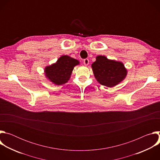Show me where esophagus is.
<instances>
[{
  "mask_svg": "<svg viewBox=\"0 0 160 160\" xmlns=\"http://www.w3.org/2000/svg\"><path fill=\"white\" fill-rule=\"evenodd\" d=\"M83 64L85 66H87L89 64V60L88 59H85L83 60Z\"/></svg>",
  "mask_w": 160,
  "mask_h": 160,
  "instance_id": "obj_1",
  "label": "esophagus"
}]
</instances>
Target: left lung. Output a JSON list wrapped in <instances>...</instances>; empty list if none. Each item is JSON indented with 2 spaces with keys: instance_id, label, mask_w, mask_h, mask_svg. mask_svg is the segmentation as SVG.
<instances>
[{
  "instance_id": "1",
  "label": "left lung",
  "mask_w": 160,
  "mask_h": 160,
  "mask_svg": "<svg viewBox=\"0 0 160 160\" xmlns=\"http://www.w3.org/2000/svg\"><path fill=\"white\" fill-rule=\"evenodd\" d=\"M92 68L97 81L108 87L118 85L127 75L123 62L109 59L104 56H98L96 61L92 64Z\"/></svg>"
}]
</instances>
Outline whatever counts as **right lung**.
I'll return each mask as SVG.
<instances>
[{
  "label": "right lung",
  "instance_id": "add662e5",
  "mask_svg": "<svg viewBox=\"0 0 160 160\" xmlns=\"http://www.w3.org/2000/svg\"><path fill=\"white\" fill-rule=\"evenodd\" d=\"M79 64L78 60L69 56H62L55 63L45 68V75L56 85L64 84L70 80L74 67Z\"/></svg>",
  "mask_w": 160,
  "mask_h": 160
}]
</instances>
